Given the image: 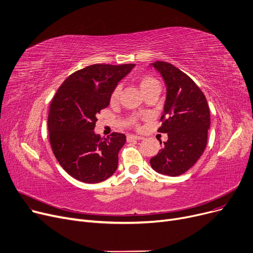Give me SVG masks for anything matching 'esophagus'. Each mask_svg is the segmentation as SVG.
Masks as SVG:
<instances>
[{"mask_svg": "<svg viewBox=\"0 0 253 253\" xmlns=\"http://www.w3.org/2000/svg\"><path fill=\"white\" fill-rule=\"evenodd\" d=\"M139 139H142V137L138 135H127V141H133V140H139Z\"/></svg>", "mask_w": 253, "mask_h": 253, "instance_id": "obj_1", "label": "esophagus"}]
</instances>
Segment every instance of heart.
<instances>
[{"label":"heart","mask_w":253,"mask_h":253,"mask_svg":"<svg viewBox=\"0 0 253 253\" xmlns=\"http://www.w3.org/2000/svg\"><path fill=\"white\" fill-rule=\"evenodd\" d=\"M156 84H158L157 80H156L155 78H153V77H150V76H143V77H141L140 80H139V85H140V88H141V90H142L143 92H144L145 90H148L150 87L156 85ZM120 92H121V86L118 85V86L114 89V91H113V93H112V96H111L112 101H116V100L119 98Z\"/></svg>","instance_id":"obj_1"}]
</instances>
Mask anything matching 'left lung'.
<instances>
[{"label":"left lung","instance_id":"1","mask_svg":"<svg viewBox=\"0 0 253 253\" xmlns=\"http://www.w3.org/2000/svg\"><path fill=\"white\" fill-rule=\"evenodd\" d=\"M151 66L160 73L166 86L163 123L158 131L167 133L168 140L150 163L158 173L178 176L194 166L206 148L209 106L200 88L174 65L155 61Z\"/></svg>","mask_w":253,"mask_h":253}]
</instances>
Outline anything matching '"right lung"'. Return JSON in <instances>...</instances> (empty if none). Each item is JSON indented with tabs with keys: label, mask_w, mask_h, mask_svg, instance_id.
Masks as SVG:
<instances>
[{
	"label": "right lung",
	"mask_w": 253,
	"mask_h": 253,
	"mask_svg": "<svg viewBox=\"0 0 253 253\" xmlns=\"http://www.w3.org/2000/svg\"><path fill=\"white\" fill-rule=\"evenodd\" d=\"M135 64H93L64 80L53 97L48 115L51 148L60 166L74 178L97 183L118 167L123 133L102 138L94 132L96 115L109 106L118 83Z\"/></svg>",
	"instance_id": "right-lung-1"
}]
</instances>
